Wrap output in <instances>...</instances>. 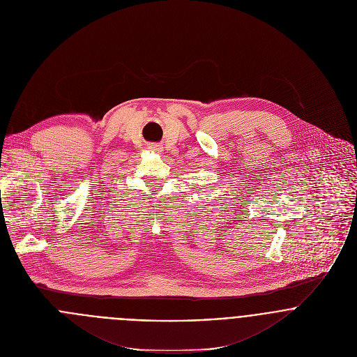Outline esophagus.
Returning a JSON list of instances; mask_svg holds the SVG:
<instances>
[{"instance_id": "obj_1", "label": "esophagus", "mask_w": 357, "mask_h": 357, "mask_svg": "<svg viewBox=\"0 0 357 357\" xmlns=\"http://www.w3.org/2000/svg\"><path fill=\"white\" fill-rule=\"evenodd\" d=\"M151 151H153V152H160V148H159V145H152V146H151Z\"/></svg>"}]
</instances>
